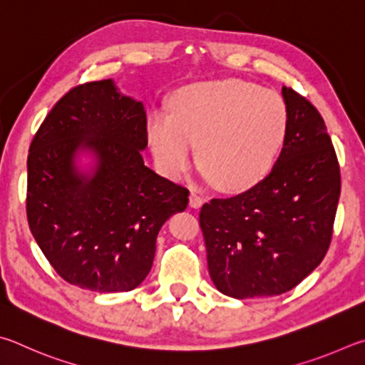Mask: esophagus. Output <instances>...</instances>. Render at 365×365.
<instances>
[{
    "label": "esophagus",
    "mask_w": 365,
    "mask_h": 365,
    "mask_svg": "<svg viewBox=\"0 0 365 365\" xmlns=\"http://www.w3.org/2000/svg\"><path fill=\"white\" fill-rule=\"evenodd\" d=\"M202 203H203L202 195H199L197 192H190L189 194V205L190 207H192V208H200Z\"/></svg>",
    "instance_id": "obj_1"
}]
</instances>
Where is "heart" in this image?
Listing matches in <instances>:
<instances>
[{
    "label": "heart",
    "mask_w": 365,
    "mask_h": 365,
    "mask_svg": "<svg viewBox=\"0 0 365 365\" xmlns=\"http://www.w3.org/2000/svg\"><path fill=\"white\" fill-rule=\"evenodd\" d=\"M285 128V106L277 93L229 78L181 89L173 99V115L152 113L147 134L163 175L181 178L200 145V163L218 187L242 192L271 171Z\"/></svg>",
    "instance_id": "heart-1"
}]
</instances>
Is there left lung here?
Listing matches in <instances>:
<instances>
[{"instance_id": "1", "label": "left lung", "mask_w": 365, "mask_h": 365, "mask_svg": "<svg viewBox=\"0 0 365 365\" xmlns=\"http://www.w3.org/2000/svg\"><path fill=\"white\" fill-rule=\"evenodd\" d=\"M287 128L263 181L200 210L208 272L232 298L292 290L321 264L334 232L340 165L324 118L295 89L282 88Z\"/></svg>"}]
</instances>
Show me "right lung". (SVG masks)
<instances>
[{
    "label": "right lung",
    "mask_w": 365,
    "mask_h": 365,
    "mask_svg": "<svg viewBox=\"0 0 365 365\" xmlns=\"http://www.w3.org/2000/svg\"><path fill=\"white\" fill-rule=\"evenodd\" d=\"M143 102L112 80L89 81L56 102L27 160V218L38 247L68 284L130 292L149 274L160 227L184 212L189 190L144 165ZM91 151L95 170L74 158Z\"/></svg>",
    "instance_id": "1"
}]
</instances>
